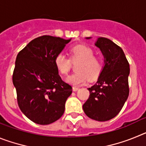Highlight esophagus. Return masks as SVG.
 I'll return each mask as SVG.
<instances>
[{
	"mask_svg": "<svg viewBox=\"0 0 146 146\" xmlns=\"http://www.w3.org/2000/svg\"><path fill=\"white\" fill-rule=\"evenodd\" d=\"M79 90V88L78 87H76V86H74V87H73V91H77Z\"/></svg>",
	"mask_w": 146,
	"mask_h": 146,
	"instance_id": "34e87169",
	"label": "esophagus"
}]
</instances>
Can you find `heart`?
Returning a JSON list of instances; mask_svg holds the SVG:
<instances>
[{
	"label": "heart",
	"mask_w": 146,
	"mask_h": 146,
	"mask_svg": "<svg viewBox=\"0 0 146 146\" xmlns=\"http://www.w3.org/2000/svg\"><path fill=\"white\" fill-rule=\"evenodd\" d=\"M70 60L60 53L55 58V66L63 75H66L71 69V61L78 62L74 74L66 78V82L73 86H79L88 80H94L99 76L103 68V61L94 55V50L86 45H77L70 50Z\"/></svg>",
	"instance_id": "1"
}]
</instances>
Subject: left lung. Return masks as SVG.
Returning <instances> with one entry per match:
<instances>
[{
	"instance_id": "obj_1",
	"label": "left lung",
	"mask_w": 146,
	"mask_h": 146,
	"mask_svg": "<svg viewBox=\"0 0 146 146\" xmlns=\"http://www.w3.org/2000/svg\"><path fill=\"white\" fill-rule=\"evenodd\" d=\"M95 45L104 55V66L97 82L88 88L90 96L82 108L91 119L106 121L116 116L128 98L129 64L123 50L109 38L100 37Z\"/></svg>"
}]
</instances>
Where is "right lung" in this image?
<instances>
[{
	"label": "right lung",
	"mask_w": 146,
	"mask_h": 146,
	"mask_svg": "<svg viewBox=\"0 0 146 146\" xmlns=\"http://www.w3.org/2000/svg\"><path fill=\"white\" fill-rule=\"evenodd\" d=\"M70 41L45 35L30 42L17 56L12 81L18 105L34 123L50 124L64 114L72 88L61 80L55 58Z\"/></svg>",
	"instance_id": "obj_1"
}]
</instances>
